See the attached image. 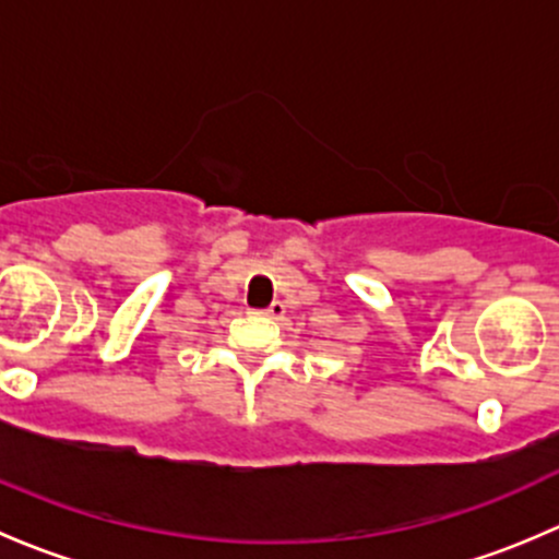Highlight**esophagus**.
Wrapping results in <instances>:
<instances>
[{
	"instance_id": "esophagus-1",
	"label": "esophagus",
	"mask_w": 559,
	"mask_h": 559,
	"mask_svg": "<svg viewBox=\"0 0 559 559\" xmlns=\"http://www.w3.org/2000/svg\"><path fill=\"white\" fill-rule=\"evenodd\" d=\"M262 313L270 316V319H284L286 306H284V302H281V300H273V302H270V308H264Z\"/></svg>"
}]
</instances>
